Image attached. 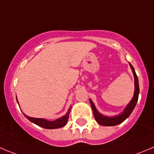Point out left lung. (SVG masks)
Masks as SVG:
<instances>
[{"label": "left lung", "mask_w": 154, "mask_h": 154, "mask_svg": "<svg viewBox=\"0 0 154 154\" xmlns=\"http://www.w3.org/2000/svg\"><path fill=\"white\" fill-rule=\"evenodd\" d=\"M130 67L131 68L133 73H134V97H133L132 100H131L129 103L128 104V106H126V108L125 109V110L123 111L122 113H121L120 115L116 116L114 117H107L105 116L101 115L100 113L98 112V111L97 110L96 107H95L94 104L93 103V102L91 101V100H90V103L91 105L92 109H93L94 112V116L95 119H96L97 122L101 125H104V126H112V125H116L118 124L122 123L123 121H125L130 115L132 112L133 109H134L136 106V103H137V100H138V95H139V85H138V79H137V76L136 75L135 71H134V67L132 66L131 63H129Z\"/></svg>", "instance_id": "1"}]
</instances>
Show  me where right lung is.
Masks as SVG:
<instances>
[{
	"instance_id": "right-lung-1",
	"label": "right lung",
	"mask_w": 154,
	"mask_h": 154,
	"mask_svg": "<svg viewBox=\"0 0 154 154\" xmlns=\"http://www.w3.org/2000/svg\"><path fill=\"white\" fill-rule=\"evenodd\" d=\"M70 109H69L68 112L61 118L58 119L54 120V121H48V120L45 119H38V118H32V117H29L28 116L25 115V116L31 121L33 123L36 124L37 125L42 127L44 128H47V129H54V128H59L61 127H63L64 125L66 124L67 121L69 119V115Z\"/></svg>"
}]
</instances>
